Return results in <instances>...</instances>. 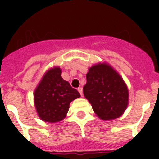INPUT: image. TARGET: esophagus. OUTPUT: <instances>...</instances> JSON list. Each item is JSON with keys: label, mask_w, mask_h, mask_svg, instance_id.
Segmentation results:
<instances>
[{"label": "esophagus", "mask_w": 159, "mask_h": 159, "mask_svg": "<svg viewBox=\"0 0 159 159\" xmlns=\"http://www.w3.org/2000/svg\"><path fill=\"white\" fill-rule=\"evenodd\" d=\"M77 91L79 92L80 95L82 97V95H83V93H82V87H78V88H77Z\"/></svg>", "instance_id": "1"}]
</instances>
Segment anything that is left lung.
Returning a JSON list of instances; mask_svg holds the SVG:
<instances>
[{"instance_id": "8db88e82", "label": "left lung", "mask_w": 159, "mask_h": 159, "mask_svg": "<svg viewBox=\"0 0 159 159\" xmlns=\"http://www.w3.org/2000/svg\"><path fill=\"white\" fill-rule=\"evenodd\" d=\"M83 94L97 116L105 120L119 118L128 106L127 86L120 75L107 63L90 67Z\"/></svg>"}]
</instances>
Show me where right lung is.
<instances>
[{
  "mask_svg": "<svg viewBox=\"0 0 159 159\" xmlns=\"http://www.w3.org/2000/svg\"><path fill=\"white\" fill-rule=\"evenodd\" d=\"M62 70L55 67L46 72L34 94L39 118L49 123L61 121L69 110L70 103L80 97L79 92L61 77Z\"/></svg>",
  "mask_w": 159,
  "mask_h": 159,
  "instance_id": "obj_1",
  "label": "right lung"
}]
</instances>
